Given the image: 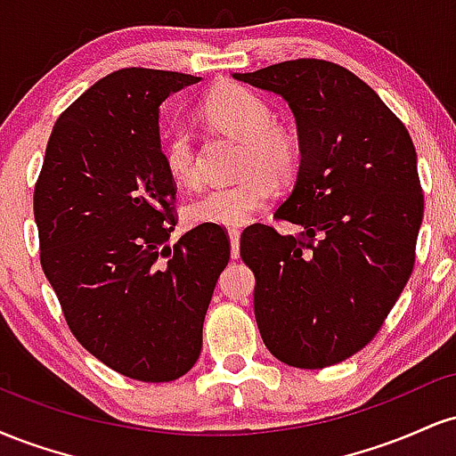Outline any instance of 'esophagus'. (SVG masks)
<instances>
[{
    "label": "esophagus",
    "instance_id": "34e87169",
    "mask_svg": "<svg viewBox=\"0 0 456 456\" xmlns=\"http://www.w3.org/2000/svg\"><path fill=\"white\" fill-rule=\"evenodd\" d=\"M229 240H232V259L240 257V229H229Z\"/></svg>",
    "mask_w": 456,
    "mask_h": 456
}]
</instances>
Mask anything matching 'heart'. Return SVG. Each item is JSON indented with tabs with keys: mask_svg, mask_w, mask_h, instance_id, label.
Returning a JSON list of instances; mask_svg holds the SVG:
<instances>
[{
	"mask_svg": "<svg viewBox=\"0 0 456 456\" xmlns=\"http://www.w3.org/2000/svg\"><path fill=\"white\" fill-rule=\"evenodd\" d=\"M208 118L224 133L244 141L238 182L212 186L186 206L195 224L235 227L248 223L274 197V180L287 182L300 167V145L289 130L276 126L274 109L265 98L242 86H224L210 94ZM162 162L177 184L195 186L201 175L195 134L188 124L175 122L162 139Z\"/></svg>",
	"mask_w": 456,
	"mask_h": 456,
	"instance_id": "b5f03b06",
	"label": "heart"
}]
</instances>
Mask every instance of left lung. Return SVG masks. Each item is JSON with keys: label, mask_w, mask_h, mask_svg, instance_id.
<instances>
[{"label": "left lung", "mask_w": 456, "mask_h": 456, "mask_svg": "<svg viewBox=\"0 0 456 456\" xmlns=\"http://www.w3.org/2000/svg\"><path fill=\"white\" fill-rule=\"evenodd\" d=\"M281 94L296 115L300 171L274 218L255 223L240 255L255 274L265 347L296 369H326L366 347L416 264L425 195L405 124L347 68L281 61L233 75Z\"/></svg>", "instance_id": "left-lung-1"}]
</instances>
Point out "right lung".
I'll return each mask as SVG.
<instances>
[{
  "instance_id": "1",
  "label": "right lung",
  "mask_w": 456,
  "mask_h": 456,
  "mask_svg": "<svg viewBox=\"0 0 456 456\" xmlns=\"http://www.w3.org/2000/svg\"><path fill=\"white\" fill-rule=\"evenodd\" d=\"M197 81L151 68L102 77L60 115L34 186L40 265L68 328L109 369L150 384L197 362L232 255L218 224L167 244L177 186L162 162L159 107Z\"/></svg>"
}]
</instances>
